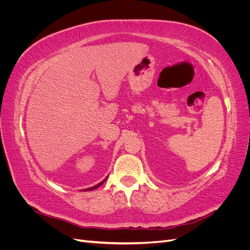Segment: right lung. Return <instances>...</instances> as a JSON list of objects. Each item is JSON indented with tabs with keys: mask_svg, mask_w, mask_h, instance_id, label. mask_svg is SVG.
Returning a JSON list of instances; mask_svg holds the SVG:
<instances>
[{
	"mask_svg": "<svg viewBox=\"0 0 250 250\" xmlns=\"http://www.w3.org/2000/svg\"><path fill=\"white\" fill-rule=\"evenodd\" d=\"M106 178H107V177H106ZM106 178H105V179H104L103 181H101V183H100V184H98L97 186H95V187H92V188H86V191H90V190H95V188H97L98 187H100V186H101V185H102V184L104 183V181H105V180H106Z\"/></svg>",
	"mask_w": 250,
	"mask_h": 250,
	"instance_id": "obj_1",
	"label": "right lung"
}]
</instances>
